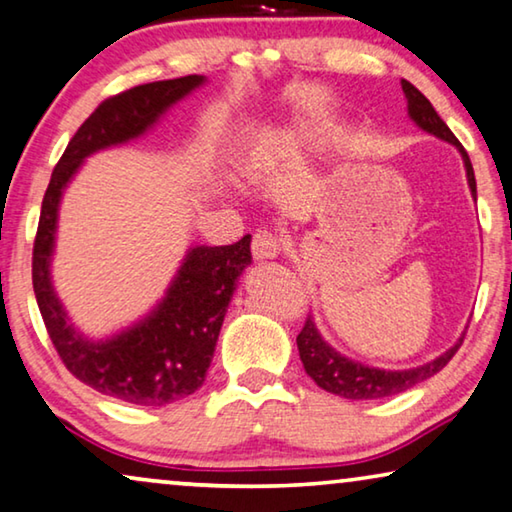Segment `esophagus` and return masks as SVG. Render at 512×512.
<instances>
[{"instance_id": "esophagus-1", "label": "esophagus", "mask_w": 512, "mask_h": 512, "mask_svg": "<svg viewBox=\"0 0 512 512\" xmlns=\"http://www.w3.org/2000/svg\"><path fill=\"white\" fill-rule=\"evenodd\" d=\"M253 255L257 259H273L280 255V239L276 234L257 230L253 236Z\"/></svg>"}]
</instances>
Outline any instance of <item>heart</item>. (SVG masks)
Here are the masks:
<instances>
[{
	"label": "heart",
	"mask_w": 512,
	"mask_h": 512,
	"mask_svg": "<svg viewBox=\"0 0 512 512\" xmlns=\"http://www.w3.org/2000/svg\"><path fill=\"white\" fill-rule=\"evenodd\" d=\"M315 135L317 126L308 124V121H301V124L278 128V131L262 135L241 158L243 174H246L248 179L264 177L266 170L273 165V160L292 154V151L303 147V144H308Z\"/></svg>",
	"instance_id": "b5f03b06"
}]
</instances>
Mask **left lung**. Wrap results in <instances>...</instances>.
<instances>
[{
	"label": "left lung",
	"mask_w": 512,
	"mask_h": 512,
	"mask_svg": "<svg viewBox=\"0 0 512 512\" xmlns=\"http://www.w3.org/2000/svg\"><path fill=\"white\" fill-rule=\"evenodd\" d=\"M402 91L407 96V112L411 121L418 128H423L425 133H430L439 140L451 142L453 147L460 151L464 160V170H467V181L471 188V195L476 197V177L474 167H471L469 154L464 147L457 142V137L451 133V128L446 126V121L439 117L437 110L432 108V103L418 91L411 82L402 80ZM464 335L455 345L444 352L441 356L434 358V361L418 365V368L411 370H379L370 368V365H363L352 358L342 356L340 352L326 342L322 335H319L315 322L308 315L305 319L301 333L296 335V345H299V354L303 361V368L308 375L315 379V384L324 391L333 395H340V398L347 400H377V398H388V395H398L407 388L421 384V381L430 379L432 375L444 368V365L451 361L457 349H460Z\"/></svg>",
	"instance_id": "obj_1"
}]
</instances>
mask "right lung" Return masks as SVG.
<instances>
[{"label":"right lung","instance_id":"add662e5","mask_svg":"<svg viewBox=\"0 0 512 512\" xmlns=\"http://www.w3.org/2000/svg\"><path fill=\"white\" fill-rule=\"evenodd\" d=\"M202 85L204 75L149 82L98 105L59 158L38 218L34 294L59 358L82 384L140 407L177 402L204 384L236 280L253 262L250 234L232 246L190 248L163 301L131 329L96 342L68 324L64 305L52 287L50 259L57 239L59 202L82 160L144 135L174 103Z\"/></svg>","mask_w":512,"mask_h":512}]
</instances>
